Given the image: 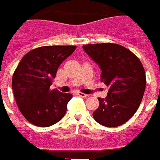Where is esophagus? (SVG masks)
Returning <instances> with one entry per match:
<instances>
[{"mask_svg":"<svg viewBox=\"0 0 160 160\" xmlns=\"http://www.w3.org/2000/svg\"><path fill=\"white\" fill-rule=\"evenodd\" d=\"M77 95L79 96H81V97H87V95H86V94H83V93L82 92H79V91L77 92Z\"/></svg>","mask_w":160,"mask_h":160,"instance_id":"obj_1","label":"esophagus"}]
</instances>
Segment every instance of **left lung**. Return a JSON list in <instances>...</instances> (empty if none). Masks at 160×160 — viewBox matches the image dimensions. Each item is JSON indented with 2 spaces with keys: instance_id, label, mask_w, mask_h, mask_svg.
Wrapping results in <instances>:
<instances>
[{
  "instance_id": "1",
  "label": "left lung",
  "mask_w": 160,
  "mask_h": 160,
  "mask_svg": "<svg viewBox=\"0 0 160 160\" xmlns=\"http://www.w3.org/2000/svg\"><path fill=\"white\" fill-rule=\"evenodd\" d=\"M99 65L101 81L109 87L106 98H98L93 117L99 124L118 127L128 121L140 107L146 89V73L140 60L124 46L112 43L82 46Z\"/></svg>"
}]
</instances>
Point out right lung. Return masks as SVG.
I'll list each match as a JSON object with an SVG mask.
<instances>
[{
  "instance_id": "add662e5",
  "label": "right lung",
  "mask_w": 160,
  "mask_h": 160,
  "mask_svg": "<svg viewBox=\"0 0 160 160\" xmlns=\"http://www.w3.org/2000/svg\"><path fill=\"white\" fill-rule=\"evenodd\" d=\"M76 48L42 46L30 51L20 60L13 75L12 88L17 106L32 124L46 128L64 116L72 95L50 87L60 64Z\"/></svg>"
}]
</instances>
